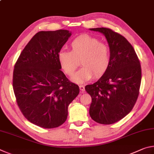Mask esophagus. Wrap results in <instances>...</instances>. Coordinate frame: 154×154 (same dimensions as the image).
I'll list each match as a JSON object with an SVG mask.
<instances>
[{
	"instance_id": "obj_1",
	"label": "esophagus",
	"mask_w": 154,
	"mask_h": 154,
	"mask_svg": "<svg viewBox=\"0 0 154 154\" xmlns=\"http://www.w3.org/2000/svg\"><path fill=\"white\" fill-rule=\"evenodd\" d=\"M79 89L82 91V92H85V87L83 85H79Z\"/></svg>"
}]
</instances>
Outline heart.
Wrapping results in <instances>:
<instances>
[{"mask_svg":"<svg viewBox=\"0 0 154 154\" xmlns=\"http://www.w3.org/2000/svg\"><path fill=\"white\" fill-rule=\"evenodd\" d=\"M71 51L62 49L58 54L59 63L63 71L72 76L81 60L83 66L71 80L77 83L89 81L94 74L96 77L103 75L111 64V53L109 47L100 43L98 38L88 35L75 38L71 43Z\"/></svg>","mask_w":154,"mask_h":154,"instance_id":"heart-1","label":"heart"}]
</instances>
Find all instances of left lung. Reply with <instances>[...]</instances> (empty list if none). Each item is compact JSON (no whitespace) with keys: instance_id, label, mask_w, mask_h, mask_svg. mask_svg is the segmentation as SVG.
I'll list each match as a JSON object with an SVG mask.
<instances>
[{"instance_id":"obj_1","label":"left lung","mask_w":154,"mask_h":154,"mask_svg":"<svg viewBox=\"0 0 154 154\" xmlns=\"http://www.w3.org/2000/svg\"><path fill=\"white\" fill-rule=\"evenodd\" d=\"M105 36L111 64L103 76L85 87L92 97L90 116L101 124H111L126 116L136 103L141 82V68L133 47L109 28H90Z\"/></svg>"}]
</instances>
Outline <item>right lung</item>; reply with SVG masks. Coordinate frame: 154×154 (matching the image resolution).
I'll list each match as a JSON object with an SVG mask.
<instances>
[{"label": "right lung", "instance_id": "right-lung-1", "mask_svg": "<svg viewBox=\"0 0 154 154\" xmlns=\"http://www.w3.org/2000/svg\"><path fill=\"white\" fill-rule=\"evenodd\" d=\"M71 31H41L31 38L14 66L13 88L18 106L31 123L44 128L64 124L68 106L79 93L67 79L58 54Z\"/></svg>", "mask_w": 154, "mask_h": 154}]
</instances>
